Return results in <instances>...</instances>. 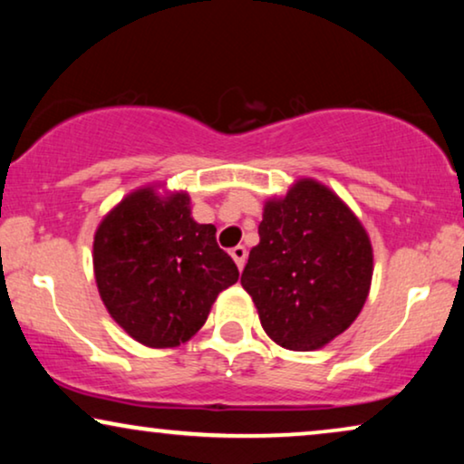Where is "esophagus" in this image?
Instances as JSON below:
<instances>
[{"label":"esophagus","instance_id":"obj_1","mask_svg":"<svg viewBox=\"0 0 464 464\" xmlns=\"http://www.w3.org/2000/svg\"><path fill=\"white\" fill-rule=\"evenodd\" d=\"M230 256H232L234 262H237L238 270H243V266H245V262H246V249H245V246H243V245L234 246V249L230 251Z\"/></svg>","mask_w":464,"mask_h":464}]
</instances>
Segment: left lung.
I'll return each instance as SVG.
<instances>
[{"label": "left lung", "mask_w": 464, "mask_h": 464, "mask_svg": "<svg viewBox=\"0 0 464 464\" xmlns=\"http://www.w3.org/2000/svg\"><path fill=\"white\" fill-rule=\"evenodd\" d=\"M372 275L363 224L338 194L306 177L283 198L266 200L259 245L240 285L270 340L289 351H316L353 325Z\"/></svg>", "instance_id": "8db88e82"}]
</instances>
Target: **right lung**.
<instances>
[{
    "mask_svg": "<svg viewBox=\"0 0 464 464\" xmlns=\"http://www.w3.org/2000/svg\"><path fill=\"white\" fill-rule=\"evenodd\" d=\"M213 224L192 218L188 192L139 188L94 232L92 266L111 319L150 348H175L205 325L238 268L215 240Z\"/></svg>",
    "mask_w": 464,
    "mask_h": 464,
    "instance_id": "add662e5",
    "label": "right lung"
}]
</instances>
